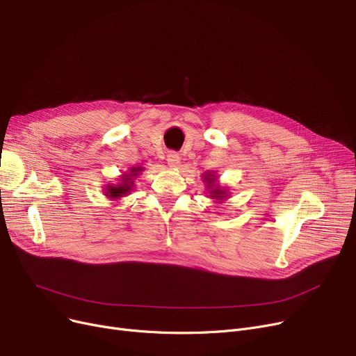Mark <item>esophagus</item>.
Masks as SVG:
<instances>
[{
	"instance_id": "1",
	"label": "esophagus",
	"mask_w": 356,
	"mask_h": 356,
	"mask_svg": "<svg viewBox=\"0 0 356 356\" xmlns=\"http://www.w3.org/2000/svg\"><path fill=\"white\" fill-rule=\"evenodd\" d=\"M167 164L170 167H177L180 164V156L177 153H170L167 156Z\"/></svg>"
}]
</instances>
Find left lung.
I'll list each match as a JSON object with an SVG mask.
<instances>
[{
  "label": "left lung",
  "instance_id": "1",
  "mask_svg": "<svg viewBox=\"0 0 356 356\" xmlns=\"http://www.w3.org/2000/svg\"><path fill=\"white\" fill-rule=\"evenodd\" d=\"M215 175V173H213ZM212 173H207V176H204V181H207V184H208V189H211V197L212 199H216V200H223L227 197V192L223 191V189H220V186L219 184H216L215 181H216V177L213 176Z\"/></svg>",
  "mask_w": 356,
  "mask_h": 356
}]
</instances>
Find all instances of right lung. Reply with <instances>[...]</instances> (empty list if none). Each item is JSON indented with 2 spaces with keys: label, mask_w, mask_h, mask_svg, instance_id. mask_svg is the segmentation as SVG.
<instances>
[{
  "label": "right lung",
  "mask_w": 356,
  "mask_h": 356,
  "mask_svg": "<svg viewBox=\"0 0 356 356\" xmlns=\"http://www.w3.org/2000/svg\"><path fill=\"white\" fill-rule=\"evenodd\" d=\"M140 172H143L141 167H133V168H131L129 173L122 175V177H121L118 184H115V186H112V184L106 186L105 196H108L111 199H118V197L127 196L131 191H133V186H134L133 179L137 177Z\"/></svg>",
  "instance_id": "add662e5"
}]
</instances>
